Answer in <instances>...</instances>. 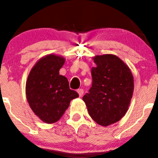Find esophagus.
<instances>
[{"instance_id": "esophagus-1", "label": "esophagus", "mask_w": 158, "mask_h": 158, "mask_svg": "<svg viewBox=\"0 0 158 158\" xmlns=\"http://www.w3.org/2000/svg\"><path fill=\"white\" fill-rule=\"evenodd\" d=\"M77 93L79 94V96H82L84 94V90L82 89H79L77 90Z\"/></svg>"}]
</instances>
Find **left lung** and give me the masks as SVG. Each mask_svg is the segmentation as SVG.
Segmentation results:
<instances>
[{
    "instance_id": "1",
    "label": "left lung",
    "mask_w": 158,
    "mask_h": 158,
    "mask_svg": "<svg viewBox=\"0 0 158 158\" xmlns=\"http://www.w3.org/2000/svg\"><path fill=\"white\" fill-rule=\"evenodd\" d=\"M93 85L83 96L88 112L103 127L119 121L129 107L134 92V77L125 62L111 54L93 57Z\"/></svg>"
}]
</instances>
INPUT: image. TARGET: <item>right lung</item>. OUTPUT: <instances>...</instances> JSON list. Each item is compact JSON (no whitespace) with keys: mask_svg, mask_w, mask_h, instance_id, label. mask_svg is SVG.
Returning <instances> with one entry per match:
<instances>
[{"mask_svg":"<svg viewBox=\"0 0 158 158\" xmlns=\"http://www.w3.org/2000/svg\"><path fill=\"white\" fill-rule=\"evenodd\" d=\"M65 62L63 57L47 54L38 60L26 81L29 106L35 115L46 123L59 120L71 100L79 96L69 89L67 78L59 74Z\"/></svg>","mask_w":158,"mask_h":158,"instance_id":"right-lung-1","label":"right lung"}]
</instances>
